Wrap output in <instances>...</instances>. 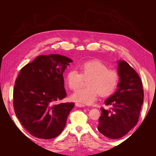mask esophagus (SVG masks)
I'll use <instances>...</instances> for the list:
<instances>
[{
    "instance_id": "1",
    "label": "esophagus",
    "mask_w": 156,
    "mask_h": 156,
    "mask_svg": "<svg viewBox=\"0 0 156 156\" xmlns=\"http://www.w3.org/2000/svg\"><path fill=\"white\" fill-rule=\"evenodd\" d=\"M75 105L78 107H84L86 105L82 104V103H75Z\"/></svg>"
}]
</instances>
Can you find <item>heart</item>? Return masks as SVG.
<instances>
[{
	"mask_svg": "<svg viewBox=\"0 0 156 156\" xmlns=\"http://www.w3.org/2000/svg\"><path fill=\"white\" fill-rule=\"evenodd\" d=\"M80 73L72 69L66 75V82L72 90L77 89L83 79H88V87L79 88L72 95V99L84 104L90 105L95 102L99 94L101 96H109L119 83V74L115 69L108 68V66L99 60H90L79 66Z\"/></svg>",
	"mask_w": 156,
	"mask_h": 156,
	"instance_id": "obj_1",
	"label": "heart"
}]
</instances>
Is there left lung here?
<instances>
[{
  "label": "left lung",
  "mask_w": 156,
  "mask_h": 156,
  "mask_svg": "<svg viewBox=\"0 0 156 156\" xmlns=\"http://www.w3.org/2000/svg\"><path fill=\"white\" fill-rule=\"evenodd\" d=\"M118 63V89L105 101L112 108H101L98 124V131L112 139L122 137L136 126L144 101L143 84L137 73L126 61L119 60Z\"/></svg>",
  "instance_id": "left-lung-1"
}]
</instances>
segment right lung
<instances>
[{
    "instance_id": "1",
    "label": "right lung",
    "mask_w": 156,
    "mask_h": 156,
    "mask_svg": "<svg viewBox=\"0 0 156 156\" xmlns=\"http://www.w3.org/2000/svg\"><path fill=\"white\" fill-rule=\"evenodd\" d=\"M72 62L60 55H40L20 70L13 88L14 111L35 137L53 139L64 129L75 104L55 103L66 96L63 73Z\"/></svg>"
}]
</instances>
